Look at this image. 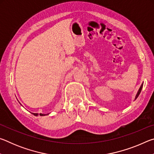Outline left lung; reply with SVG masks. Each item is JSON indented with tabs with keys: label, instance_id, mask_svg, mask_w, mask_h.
I'll use <instances>...</instances> for the list:
<instances>
[{
	"label": "left lung",
	"instance_id": "1",
	"mask_svg": "<svg viewBox=\"0 0 154 154\" xmlns=\"http://www.w3.org/2000/svg\"><path fill=\"white\" fill-rule=\"evenodd\" d=\"M143 85V83H142L141 85H140V88H139V91H138V92H137V95H136V96H135V99H134V100H136V99L138 98V96H139V94H140V92H141V90H142Z\"/></svg>",
	"mask_w": 154,
	"mask_h": 154
}]
</instances>
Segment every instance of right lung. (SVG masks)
<instances>
[{
    "label": "right lung",
    "mask_w": 154,
    "mask_h": 154,
    "mask_svg": "<svg viewBox=\"0 0 154 154\" xmlns=\"http://www.w3.org/2000/svg\"><path fill=\"white\" fill-rule=\"evenodd\" d=\"M34 116H38V113H32ZM39 116H45V114H43V113H40L39 114Z\"/></svg>",
    "instance_id": "right-lung-1"
}]
</instances>
